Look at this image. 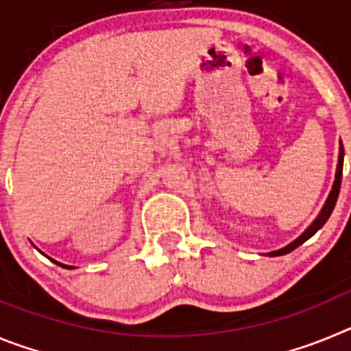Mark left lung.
I'll list each match as a JSON object with an SVG mask.
<instances>
[{
	"mask_svg": "<svg viewBox=\"0 0 351 351\" xmlns=\"http://www.w3.org/2000/svg\"><path fill=\"white\" fill-rule=\"evenodd\" d=\"M343 158H345V149H343V144L339 145V160H337V169H336V179H334V184H332V190H330V193H328V198L327 202H325V206L322 207L320 214H318V218L315 219V221L311 223V225L304 230L302 235H299V237L293 241V243H290L288 246L281 247V250L278 251H271V253H267L269 256H280V255H287V253H290V251L295 250L297 246H300L302 243H306L309 237H313V235L316 234V232L320 230L322 226L325 225V221L328 219V216L332 214L334 210V206H336L337 202V197H339V188H341V178H343Z\"/></svg>",
	"mask_w": 351,
	"mask_h": 351,
	"instance_id": "obj_1",
	"label": "left lung"
}]
</instances>
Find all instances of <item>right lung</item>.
<instances>
[{
	"label": "right lung",
	"instance_id": "add662e5",
	"mask_svg": "<svg viewBox=\"0 0 351 351\" xmlns=\"http://www.w3.org/2000/svg\"><path fill=\"white\" fill-rule=\"evenodd\" d=\"M52 262H56V260H52ZM58 263V265H61V267H64V269H73V267H70V265H63V263H60V262H56Z\"/></svg>",
	"mask_w": 351,
	"mask_h": 351
}]
</instances>
